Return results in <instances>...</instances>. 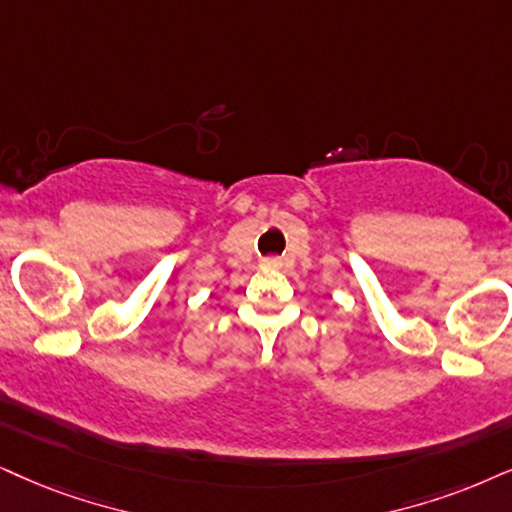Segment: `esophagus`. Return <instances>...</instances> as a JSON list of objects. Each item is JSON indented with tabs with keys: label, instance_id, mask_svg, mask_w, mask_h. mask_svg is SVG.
I'll return each mask as SVG.
<instances>
[{
	"label": "esophagus",
	"instance_id": "1",
	"mask_svg": "<svg viewBox=\"0 0 512 512\" xmlns=\"http://www.w3.org/2000/svg\"><path fill=\"white\" fill-rule=\"evenodd\" d=\"M262 267H267V269H278V267H281V260H278V257H264V260H262Z\"/></svg>",
	"mask_w": 512,
	"mask_h": 512
}]
</instances>
